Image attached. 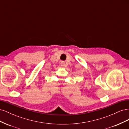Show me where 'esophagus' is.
Here are the masks:
<instances>
[{
    "label": "esophagus",
    "instance_id": "obj_1",
    "mask_svg": "<svg viewBox=\"0 0 129 129\" xmlns=\"http://www.w3.org/2000/svg\"><path fill=\"white\" fill-rule=\"evenodd\" d=\"M60 64H61V66H62V67H64L65 66V62L64 61H61Z\"/></svg>",
    "mask_w": 129,
    "mask_h": 129
}]
</instances>
